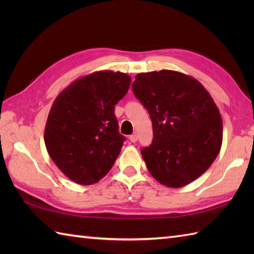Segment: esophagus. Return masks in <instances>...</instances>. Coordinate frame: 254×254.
Returning a JSON list of instances; mask_svg holds the SVG:
<instances>
[{"mask_svg":"<svg viewBox=\"0 0 254 254\" xmlns=\"http://www.w3.org/2000/svg\"><path fill=\"white\" fill-rule=\"evenodd\" d=\"M137 134L136 133H134V134H132V135H130V141L132 142V143H135V142H137Z\"/></svg>","mask_w":254,"mask_h":254,"instance_id":"esophagus-1","label":"esophagus"}]
</instances>
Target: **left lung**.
Listing matches in <instances>:
<instances>
[{"mask_svg":"<svg viewBox=\"0 0 254 254\" xmlns=\"http://www.w3.org/2000/svg\"><path fill=\"white\" fill-rule=\"evenodd\" d=\"M132 89L153 123V142L141 150L150 175L168 188L197 179L223 142L222 117L212 96L195 78L170 69L137 74Z\"/></svg>","mask_w":254,"mask_h":254,"instance_id":"8db88e82","label":"left lung"}]
</instances>
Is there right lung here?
<instances>
[{"mask_svg": "<svg viewBox=\"0 0 254 254\" xmlns=\"http://www.w3.org/2000/svg\"><path fill=\"white\" fill-rule=\"evenodd\" d=\"M130 84L126 73L95 72L74 80L53 101L45 144L68 179L93 185L112 168L126 139L119 133L115 106Z\"/></svg>", "mask_w": 254, "mask_h": 254, "instance_id": "right-lung-1", "label": "right lung"}]
</instances>
